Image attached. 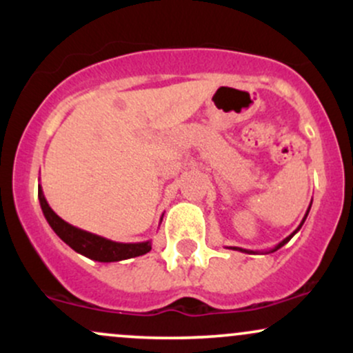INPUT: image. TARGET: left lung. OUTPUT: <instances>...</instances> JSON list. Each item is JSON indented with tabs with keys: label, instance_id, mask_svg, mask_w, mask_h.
<instances>
[{
	"label": "left lung",
	"instance_id": "obj_1",
	"mask_svg": "<svg viewBox=\"0 0 353 353\" xmlns=\"http://www.w3.org/2000/svg\"><path fill=\"white\" fill-rule=\"evenodd\" d=\"M310 205H312V202H310ZM310 205H309V209H307L305 216H303V219H302L301 225H299V228H297V229H295V230H294V232H292V234H290V236H289V237H285V239H283V241H282V242H279V244H277V245H275V247H274V249H270V250H269V252H265V254L275 252V250H277V249H281V247H282V245H285V244H287V242H289V241H290V239H292V237L295 236V234H297V232H299V230H301V228H302V225H303V222H305V219H307V216H309V210H310ZM229 249H232V250H241V252H245V254H257V252H254V250H247V249H241V247H229Z\"/></svg>",
	"mask_w": 353,
	"mask_h": 353
}]
</instances>
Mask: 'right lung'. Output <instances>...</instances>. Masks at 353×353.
I'll return each instance as SVG.
<instances>
[{
	"instance_id": "add662e5",
	"label": "right lung",
	"mask_w": 353,
	"mask_h": 353,
	"mask_svg": "<svg viewBox=\"0 0 353 353\" xmlns=\"http://www.w3.org/2000/svg\"><path fill=\"white\" fill-rule=\"evenodd\" d=\"M38 197L44 217H46L51 229L56 232V236H58L63 242H66L72 250L84 255V257L92 259V261L98 262H119L125 261V259L139 257V255L148 254L149 250H151V241L134 242V244H131V242H129V244L114 242L109 241L106 237H101L92 232H88V230L74 228L70 222L63 221V219L50 208V204H48L46 197H44L43 194L41 185L38 188ZM161 221H163V217H161Z\"/></svg>"
}]
</instances>
